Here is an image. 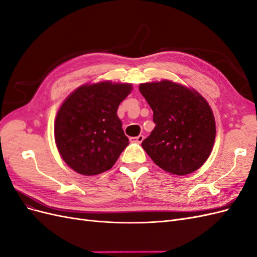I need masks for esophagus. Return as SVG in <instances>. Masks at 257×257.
I'll return each mask as SVG.
<instances>
[{
    "label": "esophagus",
    "instance_id": "1",
    "mask_svg": "<svg viewBox=\"0 0 257 257\" xmlns=\"http://www.w3.org/2000/svg\"><path fill=\"white\" fill-rule=\"evenodd\" d=\"M143 141H144V136H143V135H139V136L132 137V138H131V142H133V143L141 144Z\"/></svg>",
    "mask_w": 257,
    "mask_h": 257
}]
</instances>
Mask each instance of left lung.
Here are the masks:
<instances>
[{"label":"left lung","mask_w":257,"mask_h":257,"mask_svg":"<svg viewBox=\"0 0 257 257\" xmlns=\"http://www.w3.org/2000/svg\"><path fill=\"white\" fill-rule=\"evenodd\" d=\"M139 91L153 111L155 127L142 143L152 161L178 176L203 166L215 139V120L207 100L170 80L141 83Z\"/></svg>","instance_id":"obj_1"}]
</instances>
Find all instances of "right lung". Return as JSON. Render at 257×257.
Masks as SVG:
<instances>
[{
    "label": "right lung",
    "mask_w": 257,
    "mask_h": 257,
    "mask_svg": "<svg viewBox=\"0 0 257 257\" xmlns=\"http://www.w3.org/2000/svg\"><path fill=\"white\" fill-rule=\"evenodd\" d=\"M131 83L83 84L62 103L54 122L61 158L76 173L95 176L110 169L128 145L116 110Z\"/></svg>",
    "instance_id": "add662e5"
}]
</instances>
